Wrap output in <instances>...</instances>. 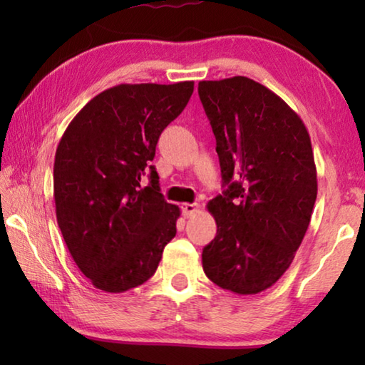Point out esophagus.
Listing matches in <instances>:
<instances>
[{"instance_id": "1", "label": "esophagus", "mask_w": 365, "mask_h": 365, "mask_svg": "<svg viewBox=\"0 0 365 365\" xmlns=\"http://www.w3.org/2000/svg\"><path fill=\"white\" fill-rule=\"evenodd\" d=\"M195 212H197V205H195V202H183L182 205V214L183 217H191Z\"/></svg>"}]
</instances>
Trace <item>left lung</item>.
Wrapping results in <instances>:
<instances>
[{
	"instance_id": "1",
	"label": "left lung",
	"mask_w": 365,
	"mask_h": 365,
	"mask_svg": "<svg viewBox=\"0 0 365 365\" xmlns=\"http://www.w3.org/2000/svg\"><path fill=\"white\" fill-rule=\"evenodd\" d=\"M197 93L211 122L224 195L207 202L217 235L202 269L237 294L270 288L292 265L317 197L311 137L301 117L248 77L202 80Z\"/></svg>"
}]
</instances>
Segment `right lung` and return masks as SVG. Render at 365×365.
<instances>
[{
  "label": "right lung",
  "instance_id": "right-lung-1",
  "mask_svg": "<svg viewBox=\"0 0 365 365\" xmlns=\"http://www.w3.org/2000/svg\"><path fill=\"white\" fill-rule=\"evenodd\" d=\"M195 82L120 83L67 125L54 158L58 225L93 287L123 293L150 280L177 233L180 209L164 201L150 165L159 135L187 106ZM150 183L143 187V175Z\"/></svg>",
  "mask_w": 365,
  "mask_h": 365
}]
</instances>
